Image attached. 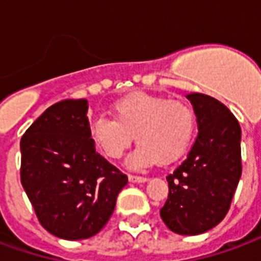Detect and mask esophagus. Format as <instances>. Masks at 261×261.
<instances>
[{
	"label": "esophagus",
	"instance_id": "obj_1",
	"mask_svg": "<svg viewBox=\"0 0 261 261\" xmlns=\"http://www.w3.org/2000/svg\"><path fill=\"white\" fill-rule=\"evenodd\" d=\"M128 179L133 181V182H145L148 178L144 177V175H128Z\"/></svg>",
	"mask_w": 261,
	"mask_h": 261
}]
</instances>
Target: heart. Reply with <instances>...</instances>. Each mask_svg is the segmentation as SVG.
<instances>
[{"label":"heart","mask_w":261,"mask_h":261,"mask_svg":"<svg viewBox=\"0 0 261 261\" xmlns=\"http://www.w3.org/2000/svg\"><path fill=\"white\" fill-rule=\"evenodd\" d=\"M113 115H98L92 120V140L109 159H119L136 137L138 146L128 156L134 169L158 160L162 165L174 162L187 150L194 134V111L178 99L137 92L116 101Z\"/></svg>","instance_id":"obj_1"}]
</instances>
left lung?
Returning a JSON list of instances; mask_svg holds the SVG:
<instances>
[{
	"mask_svg": "<svg viewBox=\"0 0 261 261\" xmlns=\"http://www.w3.org/2000/svg\"><path fill=\"white\" fill-rule=\"evenodd\" d=\"M198 137L187 159L169 174V196L160 217L173 232L198 235L228 213L241 174V125L227 106L204 94L187 95Z\"/></svg>",
	"mask_w": 261,
	"mask_h": 261,
	"instance_id": "8db88e82",
	"label": "left lung"
}]
</instances>
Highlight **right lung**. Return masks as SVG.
Masks as SVG:
<instances>
[{"mask_svg": "<svg viewBox=\"0 0 261 261\" xmlns=\"http://www.w3.org/2000/svg\"><path fill=\"white\" fill-rule=\"evenodd\" d=\"M87 111V99L57 102L20 140V182L38 221L69 241L99 232L128 181L95 150Z\"/></svg>", "mask_w": 261, "mask_h": 261, "instance_id": "1", "label": "right lung"}]
</instances>
